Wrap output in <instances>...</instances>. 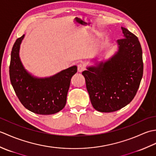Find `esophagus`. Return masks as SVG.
Returning <instances> with one entry per match:
<instances>
[{
    "instance_id": "esophagus-1",
    "label": "esophagus",
    "mask_w": 156,
    "mask_h": 156,
    "mask_svg": "<svg viewBox=\"0 0 156 156\" xmlns=\"http://www.w3.org/2000/svg\"><path fill=\"white\" fill-rule=\"evenodd\" d=\"M84 66L82 64H78V70L79 72H82L84 69Z\"/></svg>"
}]
</instances>
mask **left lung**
I'll return each mask as SVG.
<instances>
[{"mask_svg":"<svg viewBox=\"0 0 156 156\" xmlns=\"http://www.w3.org/2000/svg\"><path fill=\"white\" fill-rule=\"evenodd\" d=\"M122 39L117 43L111 57L99 61L82 72L90 102L102 112L117 111L130 103L137 93L143 76L142 49L138 38L121 27Z\"/></svg>","mask_w":156,"mask_h":156,"instance_id":"1","label":"left lung"}]
</instances>
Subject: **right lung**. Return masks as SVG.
<instances>
[{
	"label": "right lung",
	"instance_id": "right-lung-1",
	"mask_svg": "<svg viewBox=\"0 0 156 156\" xmlns=\"http://www.w3.org/2000/svg\"><path fill=\"white\" fill-rule=\"evenodd\" d=\"M25 35L13 45L9 75L11 82L20 102L34 113L52 115L62 110L66 103L71 78L77 72L73 66L49 77L33 75L25 68L20 58V48Z\"/></svg>",
	"mask_w": 156,
	"mask_h": 156
}]
</instances>
